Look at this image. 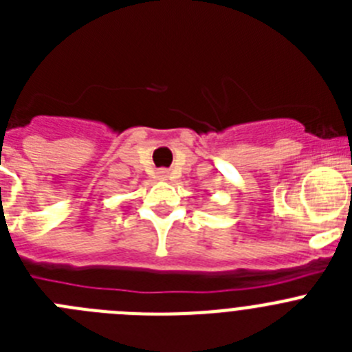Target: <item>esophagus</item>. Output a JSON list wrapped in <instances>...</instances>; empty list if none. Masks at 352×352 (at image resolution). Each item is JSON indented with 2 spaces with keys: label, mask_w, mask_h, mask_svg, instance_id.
Listing matches in <instances>:
<instances>
[{
  "label": "esophagus",
  "mask_w": 352,
  "mask_h": 352,
  "mask_svg": "<svg viewBox=\"0 0 352 352\" xmlns=\"http://www.w3.org/2000/svg\"><path fill=\"white\" fill-rule=\"evenodd\" d=\"M158 176H160V179H167V178H169V173L164 169V170H160V173H158Z\"/></svg>",
  "instance_id": "34e87169"
}]
</instances>
